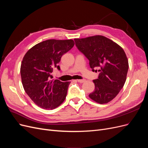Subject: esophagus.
Wrapping results in <instances>:
<instances>
[{
  "label": "esophagus",
  "instance_id": "34e87169",
  "mask_svg": "<svg viewBox=\"0 0 148 148\" xmlns=\"http://www.w3.org/2000/svg\"><path fill=\"white\" fill-rule=\"evenodd\" d=\"M75 81L78 82V83H84L85 81H86V80H85V79H77V80H75Z\"/></svg>",
  "mask_w": 148,
  "mask_h": 148
}]
</instances>
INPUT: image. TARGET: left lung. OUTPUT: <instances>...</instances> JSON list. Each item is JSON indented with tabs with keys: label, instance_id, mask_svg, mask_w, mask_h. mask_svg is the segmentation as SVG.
<instances>
[{
	"label": "left lung",
	"instance_id": "left-lung-1",
	"mask_svg": "<svg viewBox=\"0 0 148 148\" xmlns=\"http://www.w3.org/2000/svg\"><path fill=\"white\" fill-rule=\"evenodd\" d=\"M74 40L78 50L89 60L92 71L99 72L97 79L93 80L95 91L89 97L101 104L111 101L126 81L128 61L123 49L103 36ZM96 68L99 70H95Z\"/></svg>",
	"mask_w": 148,
	"mask_h": 148
}]
</instances>
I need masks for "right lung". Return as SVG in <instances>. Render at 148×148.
<instances>
[{"label": "right lung", "mask_w": 148, "mask_h": 148, "mask_svg": "<svg viewBox=\"0 0 148 148\" xmlns=\"http://www.w3.org/2000/svg\"><path fill=\"white\" fill-rule=\"evenodd\" d=\"M72 39H49L36 44L26 53L21 62L20 73L26 94L36 104L44 109L52 110L63 102L69 82L52 79L53 69L57 68L61 57L74 46Z\"/></svg>", "instance_id": "right-lung-1"}]
</instances>
